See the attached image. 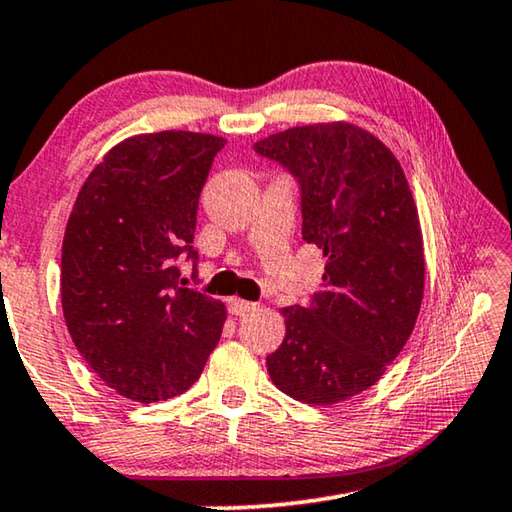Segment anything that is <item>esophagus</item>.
<instances>
[{"instance_id": "esophagus-1", "label": "esophagus", "mask_w": 512, "mask_h": 512, "mask_svg": "<svg viewBox=\"0 0 512 512\" xmlns=\"http://www.w3.org/2000/svg\"><path fill=\"white\" fill-rule=\"evenodd\" d=\"M227 305H230L232 314H237V316H246V314H253L259 310L257 303H250V300H241V298H230V303Z\"/></svg>"}]
</instances>
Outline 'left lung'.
I'll return each mask as SVG.
<instances>
[{"label": "left lung", "instance_id": "8db88e82", "mask_svg": "<svg viewBox=\"0 0 512 512\" xmlns=\"http://www.w3.org/2000/svg\"><path fill=\"white\" fill-rule=\"evenodd\" d=\"M255 152L294 175L303 239L323 250L321 291L285 307L266 358L291 399L332 405L369 389L408 342L424 298V239L403 168L351 123L291 127Z\"/></svg>", "mask_w": 512, "mask_h": 512}]
</instances>
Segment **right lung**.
<instances>
[{
  "label": "right lung",
  "mask_w": 512,
  "mask_h": 512,
  "mask_svg": "<svg viewBox=\"0 0 512 512\" xmlns=\"http://www.w3.org/2000/svg\"><path fill=\"white\" fill-rule=\"evenodd\" d=\"M225 139L132 136L81 186L61 255V303L81 358L120 396L166 401L200 378L225 305L182 287L175 259L198 264L200 191Z\"/></svg>",
  "instance_id": "obj_1"
}]
</instances>
